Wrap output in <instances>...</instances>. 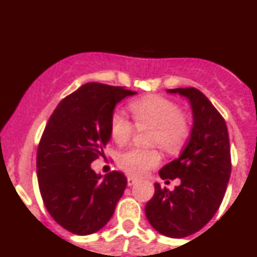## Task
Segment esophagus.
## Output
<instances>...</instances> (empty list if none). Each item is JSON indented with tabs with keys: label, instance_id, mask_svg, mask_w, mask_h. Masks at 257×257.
I'll use <instances>...</instances> for the list:
<instances>
[{
	"label": "esophagus",
	"instance_id": "1",
	"mask_svg": "<svg viewBox=\"0 0 257 257\" xmlns=\"http://www.w3.org/2000/svg\"><path fill=\"white\" fill-rule=\"evenodd\" d=\"M126 181H128V186H133V185H136V183L138 182L137 178H134V177H132V176H128V178H126Z\"/></svg>",
	"mask_w": 257,
	"mask_h": 257
}]
</instances>
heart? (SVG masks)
<instances>
[{
  "mask_svg": "<svg viewBox=\"0 0 257 257\" xmlns=\"http://www.w3.org/2000/svg\"><path fill=\"white\" fill-rule=\"evenodd\" d=\"M129 110L138 128H150L149 143L158 144L167 153H176L190 137V118L180 110L177 103L166 97L151 94L136 99L129 104ZM134 126L124 114L114 112L110 115L109 132L118 145H125L131 140ZM161 155L158 149L133 148L118 155L117 163L123 171L132 176H144L149 170L158 166Z\"/></svg>",
  "mask_w": 257,
  "mask_h": 257,
  "instance_id": "b5f03b06",
  "label": "heart"
}]
</instances>
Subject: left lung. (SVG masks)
<instances>
[{
	"instance_id": "obj_1",
	"label": "left lung",
	"mask_w": 257,
	"mask_h": 257,
	"mask_svg": "<svg viewBox=\"0 0 257 257\" xmlns=\"http://www.w3.org/2000/svg\"><path fill=\"white\" fill-rule=\"evenodd\" d=\"M167 92L188 99L193 125L181 155L159 172L163 180L178 177L181 183L172 192L155 183L145 214L163 235L185 237L201 230L223 201L231 172L230 144L225 120L201 91L190 87Z\"/></svg>"
}]
</instances>
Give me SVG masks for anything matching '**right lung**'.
I'll list each match as a JSON object with an SVG mask.
<instances>
[{
  "label": "right lung",
  "mask_w": 257,
  "mask_h": 257,
  "mask_svg": "<svg viewBox=\"0 0 257 257\" xmlns=\"http://www.w3.org/2000/svg\"><path fill=\"white\" fill-rule=\"evenodd\" d=\"M136 93L88 82L65 97L48 120L37 153L38 183L49 214L71 233L90 235L103 228L123 196L125 176L97 175L91 164L109 142L114 107Z\"/></svg>",
  "instance_id": "1"
}]
</instances>
